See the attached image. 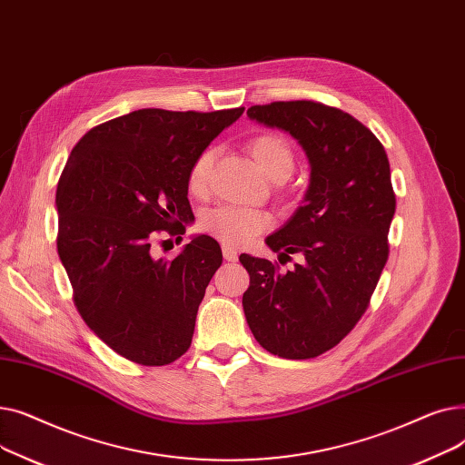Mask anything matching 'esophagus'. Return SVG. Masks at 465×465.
<instances>
[{
    "label": "esophagus",
    "mask_w": 465,
    "mask_h": 465,
    "mask_svg": "<svg viewBox=\"0 0 465 465\" xmlns=\"http://www.w3.org/2000/svg\"><path fill=\"white\" fill-rule=\"evenodd\" d=\"M223 254H224V260H228V262H237V258H239L237 251L232 247H226V245L223 247Z\"/></svg>",
    "instance_id": "1"
}]
</instances>
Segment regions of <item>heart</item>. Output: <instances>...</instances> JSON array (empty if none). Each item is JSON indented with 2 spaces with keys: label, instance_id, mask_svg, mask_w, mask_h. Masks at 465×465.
Instances as JSON below:
<instances>
[{
  "label": "heart",
  "instance_id": "b5f03b06",
  "mask_svg": "<svg viewBox=\"0 0 465 465\" xmlns=\"http://www.w3.org/2000/svg\"><path fill=\"white\" fill-rule=\"evenodd\" d=\"M249 153L273 183H284L294 171V153L284 137L277 134H262L249 141ZM214 162V149H203L193 158L188 169V192L202 195L209 190V175ZM273 226V216L262 209L220 205L202 214L200 228L226 247H242L256 235Z\"/></svg>",
  "mask_w": 465,
  "mask_h": 465
}]
</instances>
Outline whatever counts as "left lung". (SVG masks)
Masks as SVG:
<instances>
[{"label":"left lung","mask_w":465,"mask_h":465,"mask_svg":"<svg viewBox=\"0 0 465 465\" xmlns=\"http://www.w3.org/2000/svg\"><path fill=\"white\" fill-rule=\"evenodd\" d=\"M247 114L294 137L311 175L302 205L265 239L273 252L302 254L303 263L279 273L270 260L239 256L251 275L242 311L267 352L316 358L361 319L388 260L396 213L388 156L361 122L322 104L275 102Z\"/></svg>","instance_id":"1"}]
</instances>
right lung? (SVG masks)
Listing matches in <instances>:
<instances>
[{
	"label": "right lung",
	"mask_w": 465,
	"mask_h": 465,
	"mask_svg": "<svg viewBox=\"0 0 465 465\" xmlns=\"http://www.w3.org/2000/svg\"><path fill=\"white\" fill-rule=\"evenodd\" d=\"M242 111L139 109L84 134L62 171L58 254L73 300L88 328L135 363H171L192 343L223 252L198 235L162 260L151 242L162 230L184 233L188 169Z\"/></svg>",
	"instance_id": "obj_1"
}]
</instances>
